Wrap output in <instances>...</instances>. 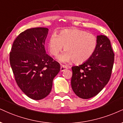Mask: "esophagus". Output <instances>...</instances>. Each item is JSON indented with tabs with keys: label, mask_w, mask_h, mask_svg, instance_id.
I'll list each match as a JSON object with an SVG mask.
<instances>
[{
	"label": "esophagus",
	"mask_w": 123,
	"mask_h": 123,
	"mask_svg": "<svg viewBox=\"0 0 123 123\" xmlns=\"http://www.w3.org/2000/svg\"><path fill=\"white\" fill-rule=\"evenodd\" d=\"M66 69H67V67L66 66H62L61 67H60V71L61 72H63V71L66 70Z\"/></svg>",
	"instance_id": "esophagus-1"
}]
</instances>
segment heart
I'll list each match as a JSON object with an SVG mask.
<instances>
[{
  "label": "heart",
  "instance_id": "b5f03b06",
  "mask_svg": "<svg viewBox=\"0 0 123 123\" xmlns=\"http://www.w3.org/2000/svg\"><path fill=\"white\" fill-rule=\"evenodd\" d=\"M98 40L96 36L78 29L62 30L54 34L48 42L50 54L56 57L64 47L66 51L58 57L62 63L74 62L82 64L91 57L96 49Z\"/></svg>",
  "mask_w": 123,
  "mask_h": 123
}]
</instances>
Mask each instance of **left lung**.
Masks as SVG:
<instances>
[{"label": "left lung", "mask_w": 123, "mask_h": 123, "mask_svg": "<svg viewBox=\"0 0 123 123\" xmlns=\"http://www.w3.org/2000/svg\"><path fill=\"white\" fill-rule=\"evenodd\" d=\"M96 49L91 57L78 66L72 67L71 87L78 97L88 99L96 96L110 79L114 53L110 39L99 35Z\"/></svg>", "instance_id": "1"}]
</instances>
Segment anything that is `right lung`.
<instances>
[{
	"label": "right lung",
	"mask_w": 123,
	"mask_h": 123,
	"mask_svg": "<svg viewBox=\"0 0 123 123\" xmlns=\"http://www.w3.org/2000/svg\"><path fill=\"white\" fill-rule=\"evenodd\" d=\"M49 30L32 28L20 34L12 44L10 62L21 90L39 100L51 92L53 80L60 69L58 62L46 54L45 40Z\"/></svg>",
	"instance_id": "1"
}]
</instances>
